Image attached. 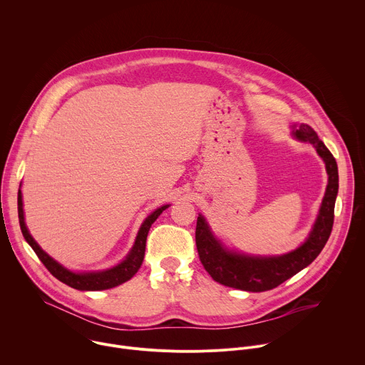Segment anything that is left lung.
<instances>
[{
  "label": "left lung",
  "instance_id": "left-lung-1",
  "mask_svg": "<svg viewBox=\"0 0 365 365\" xmlns=\"http://www.w3.org/2000/svg\"><path fill=\"white\" fill-rule=\"evenodd\" d=\"M293 137L303 143H310L325 162L328 186L318 218L306 241L296 250L283 255H247L231 251L212 234L202 215L196 221V248L205 270L211 277L228 287L247 292H266L277 287L319 255L325 247L334 225V210L338 195V166L332 153L319 140L315 130L307 124L293 125Z\"/></svg>",
  "mask_w": 365,
  "mask_h": 365
}]
</instances>
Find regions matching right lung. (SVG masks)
Here are the masks:
<instances>
[{"label":"right lung","instance_id":"right-lung-1","mask_svg":"<svg viewBox=\"0 0 365 365\" xmlns=\"http://www.w3.org/2000/svg\"><path fill=\"white\" fill-rule=\"evenodd\" d=\"M19 221H20V228L21 232L29 242V245L34 250L37 257L40 258V262L46 266V269L53 274L58 280L62 283L76 289V290H106V289H113L115 286H120L125 282H128L140 269L143 259H144V251H145V240L147 234L150 231L151 224L159 218V215L169 207V205H163L158 207L154 212H151L140 227V231L137 234L135 242L125 257V259L115 267H111L108 270H102V272H85V273H75L68 269H65L62 264H59L56 259L51 258L48 254H46L40 245L34 241V238L30 235L26 222H24V211H23V196L21 190H19Z\"/></svg>","mask_w":365,"mask_h":365}]
</instances>
